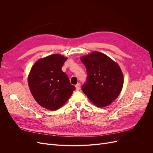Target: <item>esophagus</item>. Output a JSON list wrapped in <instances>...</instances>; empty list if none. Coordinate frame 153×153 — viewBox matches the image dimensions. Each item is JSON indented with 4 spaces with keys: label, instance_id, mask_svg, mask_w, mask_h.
<instances>
[{
    "label": "esophagus",
    "instance_id": "obj_1",
    "mask_svg": "<svg viewBox=\"0 0 153 153\" xmlns=\"http://www.w3.org/2000/svg\"><path fill=\"white\" fill-rule=\"evenodd\" d=\"M75 88H76V91H79L80 89V84H77L76 85H75Z\"/></svg>",
    "mask_w": 153,
    "mask_h": 153
}]
</instances>
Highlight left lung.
Here are the masks:
<instances>
[{
  "instance_id": "1",
  "label": "left lung",
  "mask_w": 153,
  "mask_h": 153,
  "mask_svg": "<svg viewBox=\"0 0 153 153\" xmlns=\"http://www.w3.org/2000/svg\"><path fill=\"white\" fill-rule=\"evenodd\" d=\"M87 72V81L82 90L98 107L108 106L117 98L124 84L123 73L119 64L97 51L80 57Z\"/></svg>"
}]
</instances>
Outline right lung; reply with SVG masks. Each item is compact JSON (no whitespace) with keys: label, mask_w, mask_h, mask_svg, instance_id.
<instances>
[{"label":"right lung","mask_w":153,"mask_h":153,"mask_svg":"<svg viewBox=\"0 0 153 153\" xmlns=\"http://www.w3.org/2000/svg\"><path fill=\"white\" fill-rule=\"evenodd\" d=\"M67 59L61 54H52L39 59L31 68L28 75L29 89L37 103L45 108H61L75 89L61 69Z\"/></svg>","instance_id":"add662e5"}]
</instances>
